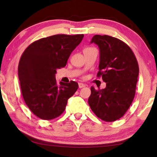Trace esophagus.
Masks as SVG:
<instances>
[{
    "instance_id": "1",
    "label": "esophagus",
    "mask_w": 157,
    "mask_h": 157,
    "mask_svg": "<svg viewBox=\"0 0 157 157\" xmlns=\"http://www.w3.org/2000/svg\"><path fill=\"white\" fill-rule=\"evenodd\" d=\"M78 85H79V88H82L86 87V85L84 84H82V83H79Z\"/></svg>"
}]
</instances>
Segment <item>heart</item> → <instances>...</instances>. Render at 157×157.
Here are the masks:
<instances>
[{
	"label": "heart",
	"instance_id": "heart-1",
	"mask_svg": "<svg viewBox=\"0 0 157 157\" xmlns=\"http://www.w3.org/2000/svg\"><path fill=\"white\" fill-rule=\"evenodd\" d=\"M86 48H85V49H86Z\"/></svg>",
	"mask_w": 157,
	"mask_h": 157
}]
</instances>
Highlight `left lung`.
Returning <instances> with one entry per match:
<instances>
[{
  "label": "left lung",
  "mask_w": 157,
  "mask_h": 157,
  "mask_svg": "<svg viewBox=\"0 0 157 157\" xmlns=\"http://www.w3.org/2000/svg\"><path fill=\"white\" fill-rule=\"evenodd\" d=\"M91 43L100 50L99 71L106 88L91 87L88 104L103 121L111 122L124 115L134 100L139 74L138 61L125 42L112 36L95 35Z\"/></svg>",
  "instance_id": "1"
}]
</instances>
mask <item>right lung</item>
<instances>
[{"mask_svg": "<svg viewBox=\"0 0 157 157\" xmlns=\"http://www.w3.org/2000/svg\"><path fill=\"white\" fill-rule=\"evenodd\" d=\"M84 34H57L41 38L29 45L22 54L18 76L23 100L38 117L51 120L64 112L68 99L74 94L78 84H56V69L65 67L72 51Z\"/></svg>", "mask_w": 157, "mask_h": 157, "instance_id": "1", "label": "right lung"}]
</instances>
